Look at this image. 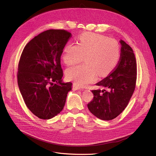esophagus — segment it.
Returning <instances> with one entry per match:
<instances>
[{"instance_id": "1", "label": "esophagus", "mask_w": 156, "mask_h": 156, "mask_svg": "<svg viewBox=\"0 0 156 156\" xmlns=\"http://www.w3.org/2000/svg\"><path fill=\"white\" fill-rule=\"evenodd\" d=\"M72 88H73V90H82V88L81 87H78L77 85H76V84H73Z\"/></svg>"}]
</instances>
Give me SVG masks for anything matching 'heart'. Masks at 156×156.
<instances>
[{
  "mask_svg": "<svg viewBox=\"0 0 156 156\" xmlns=\"http://www.w3.org/2000/svg\"><path fill=\"white\" fill-rule=\"evenodd\" d=\"M85 58H83V56ZM120 57V46L116 39L92 32H84L77 40V45L69 43L62 51L64 64L71 66L85 63L67 69V78L79 86H84L105 77L116 67Z\"/></svg>",
  "mask_w": 156,
  "mask_h": 156,
  "instance_id": "1",
  "label": "heart"
}]
</instances>
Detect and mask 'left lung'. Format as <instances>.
I'll return each instance as SVG.
<instances>
[{"instance_id": "left-lung-1", "label": "left lung", "mask_w": 156, "mask_h": 156, "mask_svg": "<svg viewBox=\"0 0 156 156\" xmlns=\"http://www.w3.org/2000/svg\"><path fill=\"white\" fill-rule=\"evenodd\" d=\"M119 62L114 70L96 85L103 90H93L94 98L87 105L98 119L111 120L119 116L128 105L136 87V62L131 47L120 40Z\"/></svg>"}]
</instances>
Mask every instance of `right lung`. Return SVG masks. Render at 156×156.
Wrapping results in <instances>:
<instances>
[{
  "mask_svg": "<svg viewBox=\"0 0 156 156\" xmlns=\"http://www.w3.org/2000/svg\"><path fill=\"white\" fill-rule=\"evenodd\" d=\"M67 30L40 33L23 50L18 64L17 83L28 108L41 119L57 115L64 107L71 82L62 83L60 56L72 36Z\"/></svg>",
  "mask_w": 156,
  "mask_h": 156,
  "instance_id": "right-lung-1",
  "label": "right lung"
}]
</instances>
